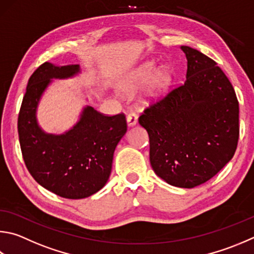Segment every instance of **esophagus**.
Listing matches in <instances>:
<instances>
[{
    "instance_id": "1",
    "label": "esophagus",
    "mask_w": 254,
    "mask_h": 254,
    "mask_svg": "<svg viewBox=\"0 0 254 254\" xmlns=\"http://www.w3.org/2000/svg\"><path fill=\"white\" fill-rule=\"evenodd\" d=\"M127 122L128 124V127L135 126L136 122H137V115L134 112H130L127 117Z\"/></svg>"
}]
</instances>
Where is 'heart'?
I'll list each match as a JSON object with an SVG mask.
<instances>
[{
  "label": "heart",
  "instance_id": "b5f03b06",
  "mask_svg": "<svg viewBox=\"0 0 254 254\" xmlns=\"http://www.w3.org/2000/svg\"><path fill=\"white\" fill-rule=\"evenodd\" d=\"M155 70H156V64L154 62L149 61L144 64H142L140 67H137L135 71H133L126 77V80L123 81L121 85L122 90L126 92H134L137 89H140L141 86L144 85L145 83L149 81V79ZM171 80H172V75L169 68L167 67L160 68L159 71H156V74L152 77L149 84H147V87H146L147 96L154 98V96H159L161 94H163L170 86Z\"/></svg>",
  "mask_w": 254,
  "mask_h": 254
}]
</instances>
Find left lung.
Segmentation results:
<instances>
[{
  "label": "left lung",
  "instance_id": "1",
  "mask_svg": "<svg viewBox=\"0 0 254 254\" xmlns=\"http://www.w3.org/2000/svg\"><path fill=\"white\" fill-rule=\"evenodd\" d=\"M187 79L149 105L139 123L149 133L150 162L158 177L191 189L209 181L233 158L239 140V102L213 60L181 47Z\"/></svg>",
  "mask_w": 254,
  "mask_h": 254
}]
</instances>
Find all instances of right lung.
Masks as SVG:
<instances>
[{
  "mask_svg": "<svg viewBox=\"0 0 254 254\" xmlns=\"http://www.w3.org/2000/svg\"><path fill=\"white\" fill-rule=\"evenodd\" d=\"M79 72L77 64H41L27 82L17 119L18 140L27 170L40 186L65 199L87 197L105 186L114 150L127 128L123 113L109 117L86 107L79 122L64 134H48L41 130L36 109L51 79L71 77Z\"/></svg>",
  "mask_w": 254,
  "mask_h": 254,
  "instance_id": "obj_1",
  "label": "right lung"
}]
</instances>
